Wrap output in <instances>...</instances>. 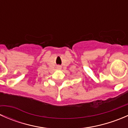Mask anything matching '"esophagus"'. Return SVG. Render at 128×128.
<instances>
[{"label": "esophagus", "mask_w": 128, "mask_h": 128, "mask_svg": "<svg viewBox=\"0 0 128 128\" xmlns=\"http://www.w3.org/2000/svg\"><path fill=\"white\" fill-rule=\"evenodd\" d=\"M59 68H60V67H59Z\"/></svg>", "instance_id": "esophagus-1"}]
</instances>
